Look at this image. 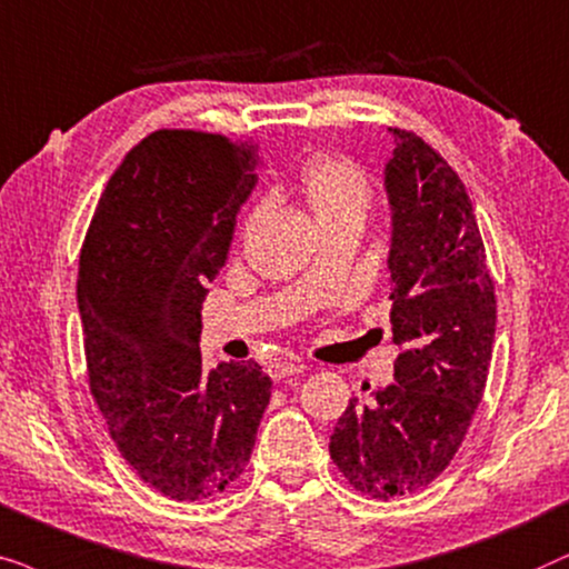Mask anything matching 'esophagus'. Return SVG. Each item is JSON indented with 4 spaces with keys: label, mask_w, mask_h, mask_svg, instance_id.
<instances>
[{
    "label": "esophagus",
    "mask_w": 569,
    "mask_h": 569,
    "mask_svg": "<svg viewBox=\"0 0 569 569\" xmlns=\"http://www.w3.org/2000/svg\"><path fill=\"white\" fill-rule=\"evenodd\" d=\"M301 372H307L305 361H276V363H270V367H268V375L276 382L286 380V377H291V375H301Z\"/></svg>",
    "instance_id": "esophagus-1"
}]
</instances>
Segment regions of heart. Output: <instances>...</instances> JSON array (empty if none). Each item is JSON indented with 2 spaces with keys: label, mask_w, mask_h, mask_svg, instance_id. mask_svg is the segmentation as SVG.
<instances>
[{
  "label": "heart",
  "mask_w": 569,
  "mask_h": 569,
  "mask_svg": "<svg viewBox=\"0 0 569 569\" xmlns=\"http://www.w3.org/2000/svg\"><path fill=\"white\" fill-rule=\"evenodd\" d=\"M299 192L312 210L320 231L332 226H361L372 206V187L367 173L343 156H317L299 173ZM262 208H254L247 218L252 229Z\"/></svg>",
  "instance_id": "obj_1"
}]
</instances>
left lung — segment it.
Instances as JSON below:
<instances>
[{
  "label": "left lung",
  "instance_id": "8db88e82",
  "mask_svg": "<svg viewBox=\"0 0 569 569\" xmlns=\"http://www.w3.org/2000/svg\"><path fill=\"white\" fill-rule=\"evenodd\" d=\"M390 301L396 382L351 398L330 458L361 495L429 487L463 445L495 346L497 297L463 181L416 132L392 130Z\"/></svg>",
  "mask_w": 569,
  "mask_h": 569
}]
</instances>
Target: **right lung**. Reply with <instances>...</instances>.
<instances>
[{
    "label": "right lung",
    "mask_w": 569,
    "mask_h": 569,
    "mask_svg": "<svg viewBox=\"0 0 569 569\" xmlns=\"http://www.w3.org/2000/svg\"><path fill=\"white\" fill-rule=\"evenodd\" d=\"M252 146L156 130L106 184L80 249L88 382L109 435L163 497L221 495L252 456L270 403L254 361L202 369L200 309L254 187Z\"/></svg>",
    "instance_id": "obj_1"
}]
</instances>
